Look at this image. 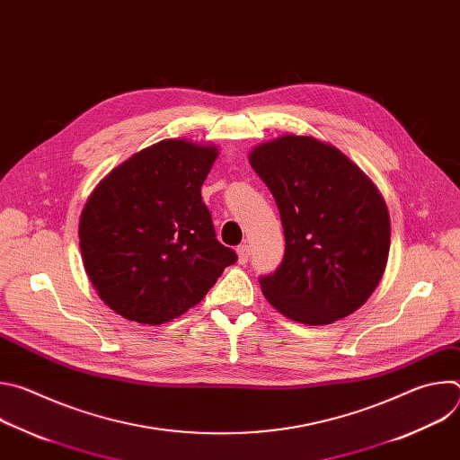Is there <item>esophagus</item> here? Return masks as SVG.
Masks as SVG:
<instances>
[{"mask_svg":"<svg viewBox=\"0 0 460 460\" xmlns=\"http://www.w3.org/2000/svg\"><path fill=\"white\" fill-rule=\"evenodd\" d=\"M236 254H238V261H240V264H245V261L249 260V254H251V249H249V245H247V243H242V245H238V249H236Z\"/></svg>","mask_w":460,"mask_h":460,"instance_id":"1","label":"esophagus"}]
</instances>
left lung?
Segmentation results:
<instances>
[{
    "instance_id": "left-lung-1",
    "label": "left lung",
    "mask_w": 460,
    "mask_h": 460,
    "mask_svg": "<svg viewBox=\"0 0 460 460\" xmlns=\"http://www.w3.org/2000/svg\"><path fill=\"white\" fill-rule=\"evenodd\" d=\"M249 164L275 196L286 252L261 277V293L284 316L333 323L376 289L389 254V213L376 185L335 146L282 135L256 146Z\"/></svg>"
}]
</instances>
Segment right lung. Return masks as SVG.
I'll return each mask as SVG.
<instances>
[{"label": "right lung", "instance_id": "right-lung-1", "mask_svg": "<svg viewBox=\"0 0 460 460\" xmlns=\"http://www.w3.org/2000/svg\"><path fill=\"white\" fill-rule=\"evenodd\" d=\"M217 146L162 140L114 167L80 217V249L98 296L138 323H165L199 304L236 252L215 236L202 183Z\"/></svg>", "mask_w": 460, "mask_h": 460}]
</instances>
